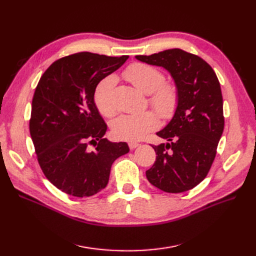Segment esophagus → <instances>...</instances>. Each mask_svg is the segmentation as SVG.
Returning a JSON list of instances; mask_svg holds the SVG:
<instances>
[{"label": "esophagus", "instance_id": "34e87169", "mask_svg": "<svg viewBox=\"0 0 256 256\" xmlns=\"http://www.w3.org/2000/svg\"><path fill=\"white\" fill-rule=\"evenodd\" d=\"M129 147H130V150H134V148H136V147L140 145L138 143H136V142H129Z\"/></svg>", "mask_w": 256, "mask_h": 256}]
</instances>
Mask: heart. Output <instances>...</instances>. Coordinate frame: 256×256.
Wrapping results in <instances>:
<instances>
[{"mask_svg":"<svg viewBox=\"0 0 256 256\" xmlns=\"http://www.w3.org/2000/svg\"><path fill=\"white\" fill-rule=\"evenodd\" d=\"M126 78L136 88L145 94H150V102L164 118H170L174 114L178 104V92L174 84H164V76L157 68L150 65L136 63L125 72ZM118 82L116 76L110 74L100 81L94 92V102L98 111L110 118L114 115L118 106L114 98V90ZM159 126V118L152 111L138 114H122L112 124V134L124 141H138L146 134Z\"/></svg>","mask_w":256,"mask_h":256,"instance_id":"heart-1","label":"heart"}]
</instances>
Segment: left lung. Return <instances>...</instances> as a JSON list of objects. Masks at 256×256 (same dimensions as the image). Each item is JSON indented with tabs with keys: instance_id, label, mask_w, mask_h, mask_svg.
Masks as SVG:
<instances>
[{
	"instance_id": "8db88e82",
	"label": "left lung",
	"mask_w": 256,
	"mask_h": 256,
	"mask_svg": "<svg viewBox=\"0 0 256 256\" xmlns=\"http://www.w3.org/2000/svg\"><path fill=\"white\" fill-rule=\"evenodd\" d=\"M136 58L164 67L173 78L178 92L172 120L157 132L168 142L152 145L156 161L146 171V177L164 192L188 191L208 174L224 129L219 80L203 58L182 49Z\"/></svg>"
}]
</instances>
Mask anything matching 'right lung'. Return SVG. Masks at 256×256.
Wrapping results in <instances>:
<instances>
[{
  "label": "right lung",
  "mask_w": 256,
  "mask_h": 256,
  "mask_svg": "<svg viewBox=\"0 0 256 256\" xmlns=\"http://www.w3.org/2000/svg\"><path fill=\"white\" fill-rule=\"evenodd\" d=\"M127 60L76 53L54 62L37 84L30 138L44 176L69 196L88 198L104 189L112 164L129 152L126 142L104 138L106 124L94 102L97 84Z\"/></svg>",
  "instance_id": "obj_1"
}]
</instances>
